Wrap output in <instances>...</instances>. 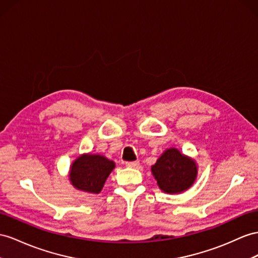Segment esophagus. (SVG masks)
<instances>
[{
	"mask_svg": "<svg viewBox=\"0 0 258 258\" xmlns=\"http://www.w3.org/2000/svg\"><path fill=\"white\" fill-rule=\"evenodd\" d=\"M125 166H126L127 168L136 169V168H138V166H140V162H138V161H128V162L125 163Z\"/></svg>",
	"mask_w": 258,
	"mask_h": 258,
	"instance_id": "1",
	"label": "esophagus"
}]
</instances>
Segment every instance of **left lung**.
Listing matches in <instances>:
<instances>
[{
  "instance_id": "8db88e82",
  "label": "left lung",
  "mask_w": 258,
  "mask_h": 258,
  "mask_svg": "<svg viewBox=\"0 0 258 258\" xmlns=\"http://www.w3.org/2000/svg\"><path fill=\"white\" fill-rule=\"evenodd\" d=\"M158 186L169 194L181 193L193 185L197 176L196 162L176 148H169L151 167Z\"/></svg>"
}]
</instances>
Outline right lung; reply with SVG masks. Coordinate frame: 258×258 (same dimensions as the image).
<instances>
[{"label": "right lung", "instance_id": "obj_1", "mask_svg": "<svg viewBox=\"0 0 258 258\" xmlns=\"http://www.w3.org/2000/svg\"><path fill=\"white\" fill-rule=\"evenodd\" d=\"M115 163L101 155L85 154L72 163L70 181L75 188L91 194H99Z\"/></svg>", "mask_w": 258, "mask_h": 258}]
</instances>
